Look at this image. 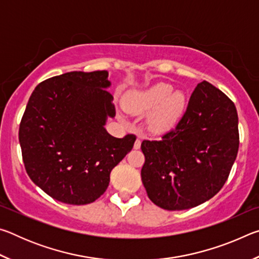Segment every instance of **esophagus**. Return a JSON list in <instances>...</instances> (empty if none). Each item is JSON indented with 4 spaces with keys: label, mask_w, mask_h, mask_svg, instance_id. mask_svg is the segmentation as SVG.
Instances as JSON below:
<instances>
[{
    "label": "esophagus",
    "mask_w": 259,
    "mask_h": 259,
    "mask_svg": "<svg viewBox=\"0 0 259 259\" xmlns=\"http://www.w3.org/2000/svg\"><path fill=\"white\" fill-rule=\"evenodd\" d=\"M140 145H142V142H140L139 139H137V140H136V142H135V144H134V148H135V150H139Z\"/></svg>",
    "instance_id": "obj_1"
}]
</instances>
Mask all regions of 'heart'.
Segmentation results:
<instances>
[{
    "instance_id": "heart-1",
    "label": "heart",
    "mask_w": 259,
    "mask_h": 259,
    "mask_svg": "<svg viewBox=\"0 0 259 259\" xmlns=\"http://www.w3.org/2000/svg\"><path fill=\"white\" fill-rule=\"evenodd\" d=\"M187 107L184 91L174 90L169 83L159 82L144 90L130 93L124 99L125 111L133 115H144L150 111L146 124L153 134H165L174 129Z\"/></svg>"
}]
</instances>
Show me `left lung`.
<instances>
[{"label": "left lung", "instance_id": "left-lung-1", "mask_svg": "<svg viewBox=\"0 0 259 259\" xmlns=\"http://www.w3.org/2000/svg\"><path fill=\"white\" fill-rule=\"evenodd\" d=\"M239 150L238 113L226 95L202 81L176 130L144 140L143 185L157 207L186 210L216 195Z\"/></svg>", "mask_w": 259, "mask_h": 259}]
</instances>
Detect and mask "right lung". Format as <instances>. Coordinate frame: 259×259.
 I'll return each mask as SVG.
<instances>
[{
    "mask_svg": "<svg viewBox=\"0 0 259 259\" xmlns=\"http://www.w3.org/2000/svg\"><path fill=\"white\" fill-rule=\"evenodd\" d=\"M107 71L69 72L40 83L19 128L24 164L35 185L55 200L88 204L104 194L114 166L136 137L105 129L115 107Z\"/></svg>",
    "mask_w": 259,
    "mask_h": 259,
    "instance_id": "obj_1",
    "label": "right lung"
}]
</instances>
